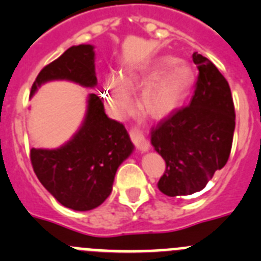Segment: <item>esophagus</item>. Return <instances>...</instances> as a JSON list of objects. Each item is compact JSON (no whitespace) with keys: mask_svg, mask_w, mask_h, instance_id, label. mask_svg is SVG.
<instances>
[{"mask_svg":"<svg viewBox=\"0 0 261 261\" xmlns=\"http://www.w3.org/2000/svg\"><path fill=\"white\" fill-rule=\"evenodd\" d=\"M130 138L133 140L134 144L136 145V148L142 152H147L149 149V144L145 140L144 135H143V131L139 130L138 127H134L130 130Z\"/></svg>","mask_w":261,"mask_h":261,"instance_id":"esophagus-1","label":"esophagus"}]
</instances>
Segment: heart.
I'll list each match as a JSON object with an SVG mask.
<instances>
[{
  "label": "heart",
  "mask_w": 261,
  "mask_h": 261,
  "mask_svg": "<svg viewBox=\"0 0 261 261\" xmlns=\"http://www.w3.org/2000/svg\"><path fill=\"white\" fill-rule=\"evenodd\" d=\"M195 83L191 66L174 57H160L142 72L123 76L110 74L105 79V93L110 109L118 117L133 109V93L140 86V109L152 118H165L177 112L189 97Z\"/></svg>",
  "instance_id": "b5f03b06"
}]
</instances>
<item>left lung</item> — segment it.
Here are the masks:
<instances>
[{
    "label": "left lung",
    "mask_w": 261,
    "mask_h": 261,
    "mask_svg": "<svg viewBox=\"0 0 261 261\" xmlns=\"http://www.w3.org/2000/svg\"><path fill=\"white\" fill-rule=\"evenodd\" d=\"M199 76L189 107L161 119L151 143L166 164L157 186L168 196L201 191L227 163L236 128L229 83L208 58L192 55Z\"/></svg>",
    "instance_id": "obj_1"
}]
</instances>
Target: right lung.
<instances>
[{"mask_svg":"<svg viewBox=\"0 0 261 261\" xmlns=\"http://www.w3.org/2000/svg\"><path fill=\"white\" fill-rule=\"evenodd\" d=\"M71 81L95 87V51L92 45L71 46L37 75L31 96L49 81ZM134 151L125 126L105 114L101 98L88 96L81 128L57 149H31L35 174L62 205L91 211L105 201L113 189L114 175Z\"/></svg>","mask_w":261,"mask_h":261,"instance_id":"obj_1","label":"right lung"}]
</instances>
